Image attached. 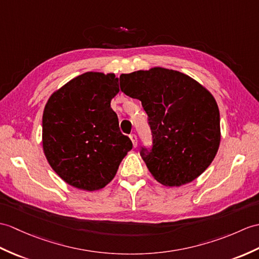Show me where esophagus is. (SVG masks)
Instances as JSON below:
<instances>
[{"label":"esophagus","instance_id":"1","mask_svg":"<svg viewBox=\"0 0 259 259\" xmlns=\"http://www.w3.org/2000/svg\"><path fill=\"white\" fill-rule=\"evenodd\" d=\"M130 139H131V141H132V144H134V147L136 148V147L138 146V138H137V136H136L135 134L130 135Z\"/></svg>","mask_w":259,"mask_h":259}]
</instances>
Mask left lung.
Returning a JSON list of instances; mask_svg holds the SVG:
<instances>
[{"mask_svg": "<svg viewBox=\"0 0 259 259\" xmlns=\"http://www.w3.org/2000/svg\"><path fill=\"white\" fill-rule=\"evenodd\" d=\"M120 89L139 99L148 115L152 148L141 158L165 186L190 183L212 163L220 147L219 107L212 94L193 78L154 67L120 75Z\"/></svg>", "mask_w": 259, "mask_h": 259, "instance_id": "8db88e82", "label": "left lung"}]
</instances>
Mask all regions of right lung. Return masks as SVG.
Instances as JSON below:
<instances>
[{
	"mask_svg": "<svg viewBox=\"0 0 259 259\" xmlns=\"http://www.w3.org/2000/svg\"><path fill=\"white\" fill-rule=\"evenodd\" d=\"M118 81L115 74L88 71L56 90L45 106V157L52 169L74 188H105L132 149L110 107L119 93Z\"/></svg>",
	"mask_w": 259,
	"mask_h": 259,
	"instance_id": "obj_1",
	"label": "right lung"
}]
</instances>
